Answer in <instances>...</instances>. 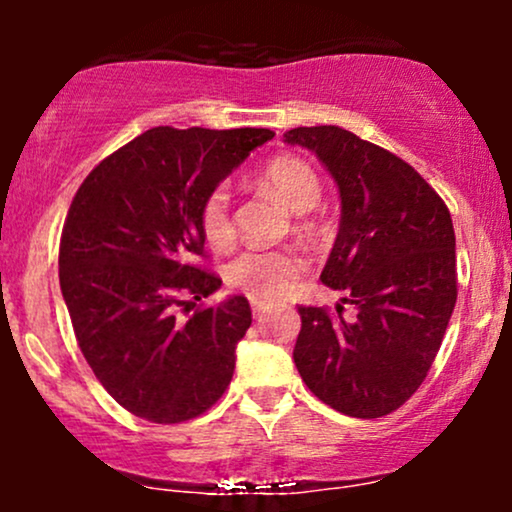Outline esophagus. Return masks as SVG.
Listing matches in <instances>:
<instances>
[{
    "mask_svg": "<svg viewBox=\"0 0 512 512\" xmlns=\"http://www.w3.org/2000/svg\"><path fill=\"white\" fill-rule=\"evenodd\" d=\"M250 305H252V315H255V317H262V313H264V303H260V301H252Z\"/></svg>",
    "mask_w": 512,
    "mask_h": 512,
    "instance_id": "1",
    "label": "esophagus"
}]
</instances>
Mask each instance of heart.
Returning <instances> with one entry per match:
<instances>
[{
    "instance_id": "1",
    "label": "heart",
    "mask_w": 512,
    "mask_h": 512,
    "mask_svg": "<svg viewBox=\"0 0 512 512\" xmlns=\"http://www.w3.org/2000/svg\"><path fill=\"white\" fill-rule=\"evenodd\" d=\"M262 185L269 187L281 202L296 214L313 209L322 197L320 175L308 161L298 156H276L262 173ZM202 233L211 248H228L236 238L231 195L219 185L202 204ZM308 267L303 252L296 248H250L228 264L226 276L233 289L255 301H279L291 293Z\"/></svg>"
}]
</instances>
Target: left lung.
Wrapping results in <instances>:
<instances>
[{"instance_id":"obj_1","label":"left lung","mask_w":512,"mask_h":512,"mask_svg":"<svg viewBox=\"0 0 512 512\" xmlns=\"http://www.w3.org/2000/svg\"><path fill=\"white\" fill-rule=\"evenodd\" d=\"M286 144L325 163L342 221L320 279L354 320L301 305L293 361L310 392L356 419H380L419 390L457 301L450 211L407 161L334 125L296 127Z\"/></svg>"}]
</instances>
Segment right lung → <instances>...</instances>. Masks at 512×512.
<instances>
[{
	"mask_svg": "<svg viewBox=\"0 0 512 512\" xmlns=\"http://www.w3.org/2000/svg\"><path fill=\"white\" fill-rule=\"evenodd\" d=\"M272 129H146L76 190L60 240V286L76 342L120 407L151 424L204 414L226 392L248 298L187 320L178 308L221 286L197 264L202 204Z\"/></svg>",
	"mask_w": 512,
	"mask_h": 512,
	"instance_id": "obj_1",
	"label": "right lung"
}]
</instances>
